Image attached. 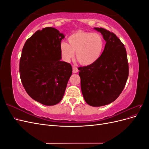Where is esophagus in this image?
<instances>
[{
    "label": "esophagus",
    "mask_w": 149,
    "mask_h": 149,
    "mask_svg": "<svg viewBox=\"0 0 149 149\" xmlns=\"http://www.w3.org/2000/svg\"><path fill=\"white\" fill-rule=\"evenodd\" d=\"M78 68L76 67H75V66H73V73H78Z\"/></svg>",
    "instance_id": "1"
}]
</instances>
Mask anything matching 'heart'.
<instances>
[{
    "instance_id": "obj_1",
    "label": "heart",
    "mask_w": 149,
    "mask_h": 149,
    "mask_svg": "<svg viewBox=\"0 0 149 149\" xmlns=\"http://www.w3.org/2000/svg\"><path fill=\"white\" fill-rule=\"evenodd\" d=\"M69 44L62 42L60 45L61 56L65 61H70L74 56L81 65L89 66L100 58L104 47L102 36L97 33L79 31L71 34L68 38Z\"/></svg>"
}]
</instances>
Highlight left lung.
<instances>
[{
  "label": "left lung",
  "instance_id": "left-lung-1",
  "mask_svg": "<svg viewBox=\"0 0 149 149\" xmlns=\"http://www.w3.org/2000/svg\"><path fill=\"white\" fill-rule=\"evenodd\" d=\"M106 42L100 58L94 63L79 67L81 88L85 101L94 107L114 101L125 87L129 64L124 45L117 36L103 28H94Z\"/></svg>",
  "mask_w": 149,
  "mask_h": 149
}]
</instances>
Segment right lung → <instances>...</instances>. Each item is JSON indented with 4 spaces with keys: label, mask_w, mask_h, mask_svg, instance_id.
<instances>
[{
    "label": "right lung",
    "mask_w": 149,
    "mask_h": 149,
    "mask_svg": "<svg viewBox=\"0 0 149 149\" xmlns=\"http://www.w3.org/2000/svg\"><path fill=\"white\" fill-rule=\"evenodd\" d=\"M65 35L53 27L38 30L22 49L19 71L29 95L45 106L59 103L72 74L71 65L61 61L60 45Z\"/></svg>",
    "instance_id": "1"
}]
</instances>
